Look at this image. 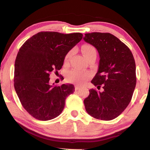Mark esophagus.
Here are the masks:
<instances>
[{
    "mask_svg": "<svg viewBox=\"0 0 150 150\" xmlns=\"http://www.w3.org/2000/svg\"><path fill=\"white\" fill-rule=\"evenodd\" d=\"M80 89V86H77V85H76L75 86V90H78V89Z\"/></svg>",
    "mask_w": 150,
    "mask_h": 150,
    "instance_id": "34e87169",
    "label": "esophagus"
}]
</instances>
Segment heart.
<instances>
[{
  "label": "heart",
  "instance_id": "heart-1",
  "mask_svg": "<svg viewBox=\"0 0 150 150\" xmlns=\"http://www.w3.org/2000/svg\"><path fill=\"white\" fill-rule=\"evenodd\" d=\"M81 51L87 59L92 56H96V50L92 45L84 44L81 47ZM72 52L69 51L64 57V62H68L70 59ZM90 73L88 71H79L78 69H73L67 75V79L69 82L74 83L77 85H82L90 77Z\"/></svg>",
  "mask_w": 150,
  "mask_h": 150
}]
</instances>
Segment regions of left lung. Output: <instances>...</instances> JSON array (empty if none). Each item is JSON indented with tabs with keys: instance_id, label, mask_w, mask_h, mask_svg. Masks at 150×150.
I'll return each mask as SVG.
<instances>
[{
	"instance_id": "left-lung-1",
	"label": "left lung",
	"mask_w": 150,
	"mask_h": 150,
	"mask_svg": "<svg viewBox=\"0 0 150 150\" xmlns=\"http://www.w3.org/2000/svg\"><path fill=\"white\" fill-rule=\"evenodd\" d=\"M85 41L97 49L100 55L98 71L91 83L102 88L91 89L84 100L86 110L93 118L110 120L118 117L132 98L136 86V67L127 46L110 33L85 34Z\"/></svg>"
}]
</instances>
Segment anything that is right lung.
<instances>
[{
    "label": "right lung",
    "mask_w": 150,
    "mask_h": 150,
    "mask_svg": "<svg viewBox=\"0 0 150 150\" xmlns=\"http://www.w3.org/2000/svg\"><path fill=\"white\" fill-rule=\"evenodd\" d=\"M82 38L81 33L41 32L20 48L15 62L14 87L22 106L33 117L48 120L63 110L74 86H51L49 77L62 68L66 54Z\"/></svg>",
    "instance_id": "obj_1"
}]
</instances>
